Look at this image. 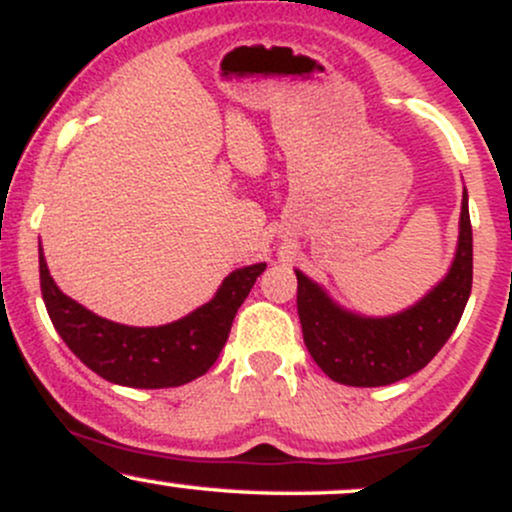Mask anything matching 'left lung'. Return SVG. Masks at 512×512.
Segmentation results:
<instances>
[{
	"label": "left lung",
	"mask_w": 512,
	"mask_h": 512,
	"mask_svg": "<svg viewBox=\"0 0 512 512\" xmlns=\"http://www.w3.org/2000/svg\"><path fill=\"white\" fill-rule=\"evenodd\" d=\"M298 317L313 361L342 385L380 387L409 378L443 349L472 293V221L462 195L460 240L450 272L404 313L363 317L339 308L296 269Z\"/></svg>",
	"instance_id": "1"
}]
</instances>
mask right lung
Instances as JSON below:
<instances>
[{
	"instance_id": "add662e5",
	"label": "right lung",
	"mask_w": 512,
	"mask_h": 512,
	"mask_svg": "<svg viewBox=\"0 0 512 512\" xmlns=\"http://www.w3.org/2000/svg\"><path fill=\"white\" fill-rule=\"evenodd\" d=\"M267 264H250L223 279L209 303L161 327H129L98 317L57 289L40 250V291L64 344L108 383L158 390L199 378L219 358L233 317Z\"/></svg>"
}]
</instances>
